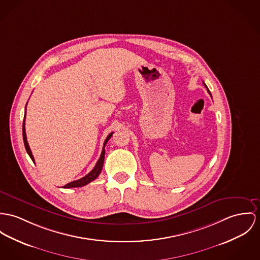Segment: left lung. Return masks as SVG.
I'll use <instances>...</instances> for the list:
<instances>
[{
	"label": "left lung",
	"instance_id": "1",
	"mask_svg": "<svg viewBox=\"0 0 260 260\" xmlns=\"http://www.w3.org/2000/svg\"><path fill=\"white\" fill-rule=\"evenodd\" d=\"M204 85H205V87H206V88H207V91H208V93H209V94H210V95H211V92H210V91H209V89H208V87H207V86H206V84H205V83H204Z\"/></svg>",
	"mask_w": 260,
	"mask_h": 260
}]
</instances>
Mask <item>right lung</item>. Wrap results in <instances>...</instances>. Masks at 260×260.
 Wrapping results in <instances>:
<instances>
[{"label":"right lung","mask_w":260,"mask_h":260,"mask_svg":"<svg viewBox=\"0 0 260 260\" xmlns=\"http://www.w3.org/2000/svg\"><path fill=\"white\" fill-rule=\"evenodd\" d=\"M25 109H26V106H25ZM24 120H25V114H24V117H23V123H22V139H23V143H24V147H25V150L27 152V154L29 155V157L31 158V160L34 161L35 163V158H34V155L31 153V150L29 148V145H28V142L26 140V135H25V123H24ZM114 133H111L107 139L104 142V146H103V150H102V153H101L100 158L97 161L95 167L93 168V170L91 172H89L86 176L82 177L81 179L76 180V181H72L68 184H66L65 186H63V188H75V187H82V186H85L87 184H89L90 182H92L93 180L96 179L99 175H100L101 171H102V168H103V164H104V159H105V146H106V143L108 142V140H110L112 138Z\"/></svg>","instance_id":"add662e5"}]
</instances>
